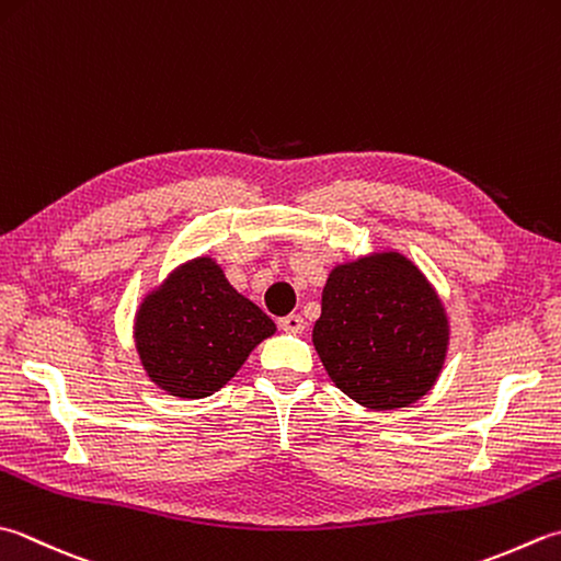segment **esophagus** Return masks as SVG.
<instances>
[{"label": "esophagus", "instance_id": "34e87169", "mask_svg": "<svg viewBox=\"0 0 561 561\" xmlns=\"http://www.w3.org/2000/svg\"><path fill=\"white\" fill-rule=\"evenodd\" d=\"M279 328L284 333H304V328H306V323H304V318L299 316V313H289V316H284V318H279Z\"/></svg>", "mask_w": 561, "mask_h": 561}]
</instances>
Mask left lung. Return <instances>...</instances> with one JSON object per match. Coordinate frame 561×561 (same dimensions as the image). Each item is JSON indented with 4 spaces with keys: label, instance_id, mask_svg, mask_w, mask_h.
<instances>
[{
    "label": "left lung",
    "instance_id": "left-lung-1",
    "mask_svg": "<svg viewBox=\"0 0 561 561\" xmlns=\"http://www.w3.org/2000/svg\"><path fill=\"white\" fill-rule=\"evenodd\" d=\"M449 325L423 272L399 252L337 265L323 287L313 345L328 377L371 411L403 409L440 375Z\"/></svg>",
    "mask_w": 561,
    "mask_h": 561
}]
</instances>
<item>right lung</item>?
<instances>
[{"label":"right lung","mask_w":561,"mask_h":561,"mask_svg":"<svg viewBox=\"0 0 561 561\" xmlns=\"http://www.w3.org/2000/svg\"><path fill=\"white\" fill-rule=\"evenodd\" d=\"M277 325L230 287L211 257L174 270L136 313L142 369L170 397L204 399L224 389Z\"/></svg>","instance_id":"1"}]
</instances>
